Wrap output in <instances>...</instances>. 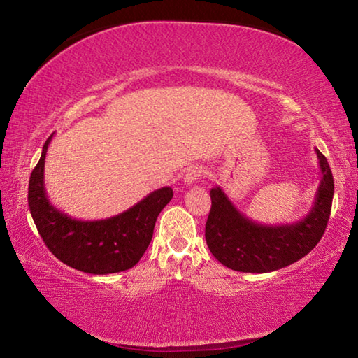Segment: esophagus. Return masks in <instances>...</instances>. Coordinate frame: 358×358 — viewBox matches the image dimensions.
Wrapping results in <instances>:
<instances>
[{
	"mask_svg": "<svg viewBox=\"0 0 358 358\" xmlns=\"http://www.w3.org/2000/svg\"><path fill=\"white\" fill-rule=\"evenodd\" d=\"M202 173H203V171H202L201 166H191L185 173V183L189 185V186L196 185L197 180L202 177Z\"/></svg>",
	"mask_w": 358,
	"mask_h": 358,
	"instance_id": "1",
	"label": "esophagus"
}]
</instances>
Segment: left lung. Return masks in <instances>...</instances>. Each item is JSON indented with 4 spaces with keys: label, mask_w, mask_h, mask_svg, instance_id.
<instances>
[{
    "label": "left lung",
    "mask_w": 358,
    "mask_h": 358,
    "mask_svg": "<svg viewBox=\"0 0 358 358\" xmlns=\"http://www.w3.org/2000/svg\"><path fill=\"white\" fill-rule=\"evenodd\" d=\"M316 155L320 169L316 197L310 213L296 222L259 224L241 213L220 186L210 191L205 240L222 265L243 273H268L305 257L319 243L330 217L335 185L327 157L317 148Z\"/></svg>",
    "instance_id": "obj_1"
}]
</instances>
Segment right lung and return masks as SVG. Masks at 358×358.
Listing matches in <instances>:
<instances>
[{
  "label": "right lung",
  "mask_w": 358,
  "mask_h": 358,
  "mask_svg": "<svg viewBox=\"0 0 358 358\" xmlns=\"http://www.w3.org/2000/svg\"><path fill=\"white\" fill-rule=\"evenodd\" d=\"M29 177L28 205L38 232L53 256L83 273L108 275L134 266L153 237L161 210L172 201V187L150 192L134 207L106 220L82 221L63 213L48 201L44 185V166L48 145Z\"/></svg>",
  "instance_id": "1"
}]
</instances>
